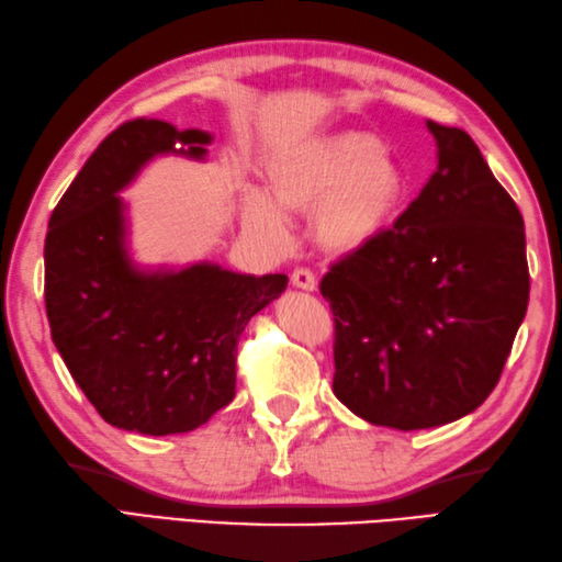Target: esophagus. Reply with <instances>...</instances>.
Listing matches in <instances>:
<instances>
[{
  "label": "esophagus",
  "instance_id": "obj_1",
  "mask_svg": "<svg viewBox=\"0 0 562 562\" xmlns=\"http://www.w3.org/2000/svg\"><path fill=\"white\" fill-rule=\"evenodd\" d=\"M291 283L295 285V289H303V291H315V285H317L315 273L311 269H303V267L291 273Z\"/></svg>",
  "mask_w": 562,
  "mask_h": 562
}]
</instances>
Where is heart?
I'll use <instances>...</instances> for the list:
<instances>
[{"label":"heart","mask_w":562,"mask_h":562,"mask_svg":"<svg viewBox=\"0 0 562 562\" xmlns=\"http://www.w3.org/2000/svg\"><path fill=\"white\" fill-rule=\"evenodd\" d=\"M269 189L239 203L245 231L267 243L285 237L283 213L311 215L315 245L349 257L385 233L405 196V177L369 133H337L305 143L269 167Z\"/></svg>","instance_id":"obj_1"}]
</instances>
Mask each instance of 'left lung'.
Listing matches in <instances>:
<instances>
[{"label": "left lung", "mask_w": 562, "mask_h": 562, "mask_svg": "<svg viewBox=\"0 0 562 562\" xmlns=\"http://www.w3.org/2000/svg\"><path fill=\"white\" fill-rule=\"evenodd\" d=\"M437 171L393 227L331 267V391L378 427L471 415L505 369L529 305L524 217L473 137L427 121Z\"/></svg>", "instance_id": "1"}]
</instances>
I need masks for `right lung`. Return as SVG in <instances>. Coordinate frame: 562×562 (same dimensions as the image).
<instances>
[{"instance_id": "1", "label": "right lung", "mask_w": 562, "mask_h": 562, "mask_svg": "<svg viewBox=\"0 0 562 562\" xmlns=\"http://www.w3.org/2000/svg\"><path fill=\"white\" fill-rule=\"evenodd\" d=\"M211 133L135 119L106 135L55 205L45 235V311L75 383L111 427L167 437L235 397L237 341L285 291V273L211 261L143 271L128 257L123 191L157 155L205 157Z\"/></svg>"}]
</instances>
